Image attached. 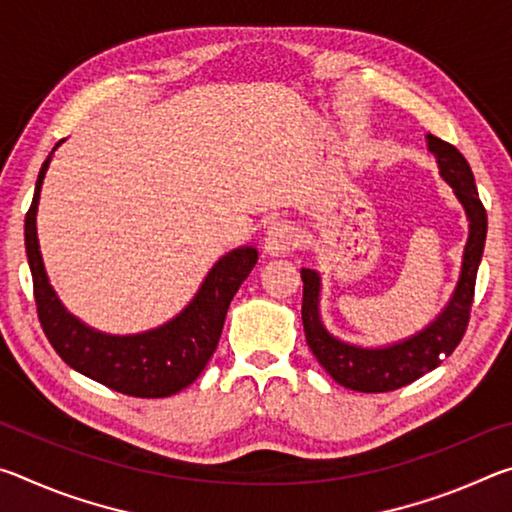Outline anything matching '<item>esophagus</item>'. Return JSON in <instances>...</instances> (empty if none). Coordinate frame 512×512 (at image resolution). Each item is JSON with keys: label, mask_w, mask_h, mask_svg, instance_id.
<instances>
[{"label": "esophagus", "mask_w": 512, "mask_h": 512, "mask_svg": "<svg viewBox=\"0 0 512 512\" xmlns=\"http://www.w3.org/2000/svg\"><path fill=\"white\" fill-rule=\"evenodd\" d=\"M293 246H298L296 228L289 221H275L266 228L264 235V253L271 257L287 255Z\"/></svg>", "instance_id": "34e87169"}]
</instances>
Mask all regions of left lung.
<instances>
[{
	"label": "left lung",
	"mask_w": 512,
	"mask_h": 512,
	"mask_svg": "<svg viewBox=\"0 0 512 512\" xmlns=\"http://www.w3.org/2000/svg\"><path fill=\"white\" fill-rule=\"evenodd\" d=\"M427 149L436 158L440 178L454 189V196L467 216V244L463 250L461 275L456 289L443 311L431 323L415 332L409 339L363 348L357 343L341 341L325 327L320 318V273L314 268H302V325H305L307 345L314 352L320 366L336 384L359 393H388L420 379L424 372L440 366L447 354L461 343L470 307L474 298L476 271H479L485 232H488V214L476 192L474 173L463 153L440 137L427 135Z\"/></svg>",
	"instance_id": "8db88e82"
}]
</instances>
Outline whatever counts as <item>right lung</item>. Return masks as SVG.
<instances>
[{"label":"right lung","mask_w":512,"mask_h":512,"mask_svg":"<svg viewBox=\"0 0 512 512\" xmlns=\"http://www.w3.org/2000/svg\"><path fill=\"white\" fill-rule=\"evenodd\" d=\"M65 140H60L54 151ZM54 151L42 162L33 203L24 219V246L33 275L38 318L49 343L69 368L112 391L133 397H169L201 375L221 339L225 314L241 282L257 264V248L230 250L205 275L192 302L167 323L140 334H106L69 314L42 264L36 214L40 189Z\"/></svg>","instance_id":"1"}]
</instances>
